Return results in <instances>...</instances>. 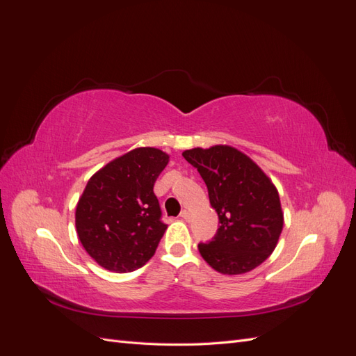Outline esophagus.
<instances>
[{
    "label": "esophagus",
    "instance_id": "obj_1",
    "mask_svg": "<svg viewBox=\"0 0 356 356\" xmlns=\"http://www.w3.org/2000/svg\"><path fill=\"white\" fill-rule=\"evenodd\" d=\"M179 217H181L182 220L188 221V220H190V212H188L187 209H182V211H181V213H179Z\"/></svg>",
    "mask_w": 356,
    "mask_h": 356
}]
</instances>
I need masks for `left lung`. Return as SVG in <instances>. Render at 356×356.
<instances>
[{
  "label": "left lung",
  "instance_id": "1",
  "mask_svg": "<svg viewBox=\"0 0 356 356\" xmlns=\"http://www.w3.org/2000/svg\"><path fill=\"white\" fill-rule=\"evenodd\" d=\"M208 187L220 227L199 252L222 275H241L260 266L276 248L284 213L276 187L246 154L229 145L182 153Z\"/></svg>",
  "mask_w": 356,
  "mask_h": 356
}]
</instances>
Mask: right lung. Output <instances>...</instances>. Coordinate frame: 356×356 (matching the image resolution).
Masks as SVG:
<instances>
[{
  "instance_id": "add662e5",
  "label": "right lung",
  "mask_w": 356,
  "mask_h": 356,
  "mask_svg": "<svg viewBox=\"0 0 356 356\" xmlns=\"http://www.w3.org/2000/svg\"><path fill=\"white\" fill-rule=\"evenodd\" d=\"M168 161L157 148H135L89 179L75 227L84 250L106 270L134 272L154 255L168 225L153 187Z\"/></svg>"
}]
</instances>
